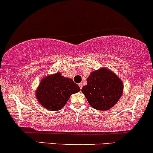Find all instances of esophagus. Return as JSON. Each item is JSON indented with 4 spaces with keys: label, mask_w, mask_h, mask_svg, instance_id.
<instances>
[{
    "label": "esophagus",
    "mask_w": 153,
    "mask_h": 153,
    "mask_svg": "<svg viewBox=\"0 0 153 153\" xmlns=\"http://www.w3.org/2000/svg\"><path fill=\"white\" fill-rule=\"evenodd\" d=\"M79 86L80 88H81V89H82V83H80V84H79Z\"/></svg>",
    "instance_id": "1"
}]
</instances>
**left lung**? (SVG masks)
Returning a JSON list of instances; mask_svg holds the SVG:
<instances>
[{
	"label": "left lung",
	"instance_id": "8db88e82",
	"mask_svg": "<svg viewBox=\"0 0 153 153\" xmlns=\"http://www.w3.org/2000/svg\"><path fill=\"white\" fill-rule=\"evenodd\" d=\"M87 84L82 87L88 103L99 111L109 110L119 101L123 92V84L114 72L106 67L91 71Z\"/></svg>",
	"mask_w": 153,
	"mask_h": 153
}]
</instances>
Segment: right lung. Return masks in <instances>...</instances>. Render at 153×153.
<instances>
[{
    "label": "right lung",
    "instance_id": "add662e5",
    "mask_svg": "<svg viewBox=\"0 0 153 153\" xmlns=\"http://www.w3.org/2000/svg\"><path fill=\"white\" fill-rule=\"evenodd\" d=\"M80 91L79 86L73 79L57 72L43 77L37 88L35 97L45 108L56 111L65 106L71 94Z\"/></svg>",
    "mask_w": 153,
    "mask_h": 153
}]
</instances>
